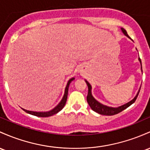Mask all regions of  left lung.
<instances>
[{
    "mask_svg": "<svg viewBox=\"0 0 150 150\" xmlns=\"http://www.w3.org/2000/svg\"><path fill=\"white\" fill-rule=\"evenodd\" d=\"M121 30L125 35L127 36L128 38H129V35H127V33L125 30L122 28ZM139 62H140L141 65H142V62H141V59L139 58ZM85 82H86L87 85H88V96H87V101H88L89 105H90V107L91 108V109L94 110V111L99 113L100 115H114L118 114V113L121 112L122 111L125 110L126 108H127L128 107L130 106L132 104H133V103L135 102L137 98L138 95H139V90H140V89H139V91H138V93L137 94L136 96L134 97V99L132 100L130 102H129V103H127V104L122 105V106L119 107V108H110V107L105 106L104 105L100 104V103H98V102L93 98L91 93V89H92L91 85H90V84L89 83L87 80H85Z\"/></svg>",
    "mask_w": 150,
    "mask_h": 150,
    "instance_id": "8db88e82",
    "label": "left lung"
}]
</instances>
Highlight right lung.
Returning a JSON list of instances; mask_svg holds the SVG:
<instances>
[{"label":"right lung","instance_id":"obj_1","mask_svg":"<svg viewBox=\"0 0 150 150\" xmlns=\"http://www.w3.org/2000/svg\"><path fill=\"white\" fill-rule=\"evenodd\" d=\"M74 79L75 78H72L70 79V80H69V81L67 82V86H66V88H65V94H64L63 98H62V99L61 101H60V103H59V104L57 105V106L54 108V109H52V110H50V111H49V112H38L29 111V110H26L24 109H23V110L25 112L28 113V114L35 115V116H38V117H50V116H52V115H54L55 114H56V113L58 112H60V110H61L62 108H64V106H65V103H66V101H67V93H68L69 85H70V83H71Z\"/></svg>","mask_w":150,"mask_h":150}]
</instances>
